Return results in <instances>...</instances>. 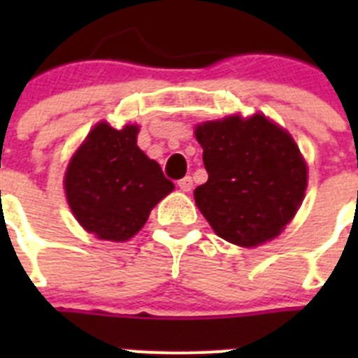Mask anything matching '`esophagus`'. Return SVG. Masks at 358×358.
I'll list each match as a JSON object with an SVG mask.
<instances>
[{
  "label": "esophagus",
  "mask_w": 358,
  "mask_h": 358,
  "mask_svg": "<svg viewBox=\"0 0 358 358\" xmlns=\"http://www.w3.org/2000/svg\"><path fill=\"white\" fill-rule=\"evenodd\" d=\"M177 186H179L182 192H192V188H194V181H192V177L186 176V177H182L181 181L177 182Z\"/></svg>",
  "instance_id": "34e87169"
}]
</instances>
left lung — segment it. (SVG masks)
Masks as SVG:
<instances>
[{"instance_id": "1", "label": "left lung", "mask_w": 358, "mask_h": 358, "mask_svg": "<svg viewBox=\"0 0 358 358\" xmlns=\"http://www.w3.org/2000/svg\"><path fill=\"white\" fill-rule=\"evenodd\" d=\"M195 138L208 172L195 204L215 233L240 248L276 238L306 189V163L292 136L258 113L201 123Z\"/></svg>"}]
</instances>
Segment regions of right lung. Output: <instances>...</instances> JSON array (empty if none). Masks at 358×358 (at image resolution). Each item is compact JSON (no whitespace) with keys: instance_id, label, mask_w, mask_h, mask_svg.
<instances>
[{"instance_id":"1","label":"right lung","mask_w":358,"mask_h":358,"mask_svg":"<svg viewBox=\"0 0 358 358\" xmlns=\"http://www.w3.org/2000/svg\"><path fill=\"white\" fill-rule=\"evenodd\" d=\"M138 125L100 122L73 154L64 189L73 215L96 238L125 242L145 226L173 182L136 145Z\"/></svg>"}]
</instances>
